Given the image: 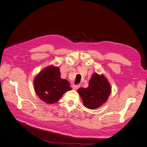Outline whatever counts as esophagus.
Wrapping results in <instances>:
<instances>
[{
  "label": "esophagus",
  "mask_w": 147,
  "mask_h": 147,
  "mask_svg": "<svg viewBox=\"0 0 147 147\" xmlns=\"http://www.w3.org/2000/svg\"><path fill=\"white\" fill-rule=\"evenodd\" d=\"M72 88L74 89V90H77V89L80 87V84H73V85L72 86Z\"/></svg>",
  "instance_id": "esophagus-1"
}]
</instances>
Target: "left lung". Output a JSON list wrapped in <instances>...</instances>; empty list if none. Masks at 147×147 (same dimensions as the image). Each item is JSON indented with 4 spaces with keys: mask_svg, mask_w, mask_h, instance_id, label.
<instances>
[{
    "mask_svg": "<svg viewBox=\"0 0 147 147\" xmlns=\"http://www.w3.org/2000/svg\"><path fill=\"white\" fill-rule=\"evenodd\" d=\"M85 107L90 109L98 108L107 100L111 92V86L103 75H92L89 86L78 90Z\"/></svg>",
    "mask_w": 147,
    "mask_h": 147,
    "instance_id": "obj_1",
    "label": "left lung"
}]
</instances>
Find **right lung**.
Listing matches in <instances>:
<instances>
[{
    "label": "right lung",
    "instance_id": "right-lung-1",
    "mask_svg": "<svg viewBox=\"0 0 147 147\" xmlns=\"http://www.w3.org/2000/svg\"><path fill=\"white\" fill-rule=\"evenodd\" d=\"M60 76L57 67L49 66L35 77L34 88L40 99L46 103L54 104L66 91L72 90L69 82Z\"/></svg>",
    "mask_w": 147,
    "mask_h": 147
}]
</instances>
